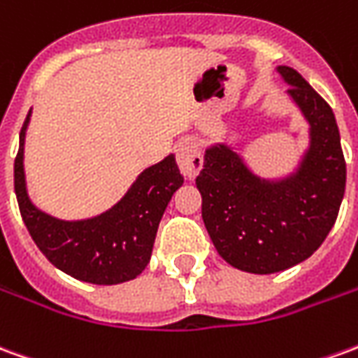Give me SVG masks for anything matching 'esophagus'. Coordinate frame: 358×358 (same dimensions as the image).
<instances>
[{
    "mask_svg": "<svg viewBox=\"0 0 358 358\" xmlns=\"http://www.w3.org/2000/svg\"><path fill=\"white\" fill-rule=\"evenodd\" d=\"M176 161L182 174L186 178H194L197 172L201 171L203 166V155H201V147L194 141V139H184L178 145V151H176Z\"/></svg>",
    "mask_w": 358,
    "mask_h": 358,
    "instance_id": "34e87169",
    "label": "esophagus"
}]
</instances>
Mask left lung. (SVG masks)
Returning a JSON list of instances; mask_svg holds the SVG:
<instances>
[{
    "label": "left lung",
    "mask_w": 358,
    "mask_h": 358,
    "mask_svg": "<svg viewBox=\"0 0 358 358\" xmlns=\"http://www.w3.org/2000/svg\"><path fill=\"white\" fill-rule=\"evenodd\" d=\"M277 71L308 124V149L283 178H264L231 145L205 149L196 178L201 217L219 256L248 273L283 271L322 246L339 213L345 169L339 127L329 108L292 67Z\"/></svg>",
    "instance_id": "obj_1"
}]
</instances>
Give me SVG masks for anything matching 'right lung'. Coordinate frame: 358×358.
Instances as JSON below:
<instances>
[{
	"label": "right lung",
	"mask_w": 358,
	"mask_h": 358,
	"mask_svg": "<svg viewBox=\"0 0 358 358\" xmlns=\"http://www.w3.org/2000/svg\"><path fill=\"white\" fill-rule=\"evenodd\" d=\"M32 108L19 136L15 194L32 240L50 262L79 281L118 285L143 271L153 252L157 229L174 192L184 184L174 155L145 169L124 197L91 219L66 221L32 203L24 178V139Z\"/></svg>",
	"instance_id": "1"
}]
</instances>
